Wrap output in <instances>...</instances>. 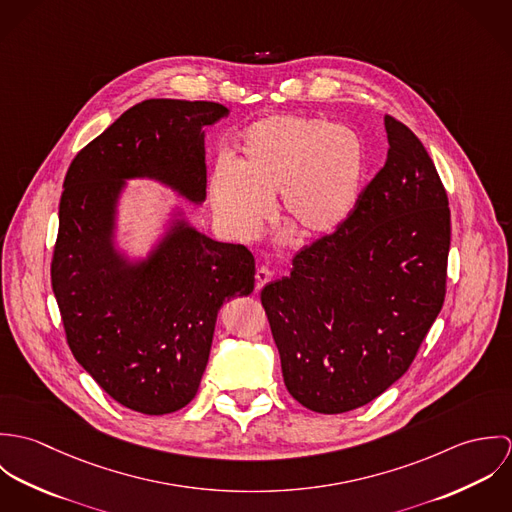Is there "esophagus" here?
<instances>
[{
  "label": "esophagus",
  "mask_w": 512,
  "mask_h": 512,
  "mask_svg": "<svg viewBox=\"0 0 512 512\" xmlns=\"http://www.w3.org/2000/svg\"><path fill=\"white\" fill-rule=\"evenodd\" d=\"M270 278H272V272L268 270V268H258L256 270V290H262L268 282H270Z\"/></svg>",
  "instance_id": "1"
}]
</instances>
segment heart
Masks as SVG:
<instances>
[{"instance_id": "1", "label": "heart", "mask_w": 512, "mask_h": 512, "mask_svg": "<svg viewBox=\"0 0 512 512\" xmlns=\"http://www.w3.org/2000/svg\"><path fill=\"white\" fill-rule=\"evenodd\" d=\"M365 167V144L355 130L274 116L246 132L232 167L215 169L209 195L220 222L236 236H254L280 195L282 224L301 238H317L351 217Z\"/></svg>"}]
</instances>
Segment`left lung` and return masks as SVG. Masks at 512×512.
I'll return each instance as SVG.
<instances>
[{"label": "left lung", "mask_w": 512, "mask_h": 512, "mask_svg": "<svg viewBox=\"0 0 512 512\" xmlns=\"http://www.w3.org/2000/svg\"><path fill=\"white\" fill-rule=\"evenodd\" d=\"M388 155L351 217L293 258L262 305L293 398L319 414L392 386L434 325L447 282L451 213L426 147L384 116Z\"/></svg>", "instance_id": "obj_1"}]
</instances>
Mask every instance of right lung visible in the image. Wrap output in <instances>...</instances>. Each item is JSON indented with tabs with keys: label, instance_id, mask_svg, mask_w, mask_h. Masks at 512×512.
<instances>
[{
	"label": "right lung",
	"instance_id": "obj_1",
	"mask_svg": "<svg viewBox=\"0 0 512 512\" xmlns=\"http://www.w3.org/2000/svg\"><path fill=\"white\" fill-rule=\"evenodd\" d=\"M228 110L151 98L82 147L67 171L51 284L74 359L122 406L161 416L187 406L209 363L222 303L254 290V256L177 220L149 260L112 246L124 179L153 177L193 203L207 197L205 128Z\"/></svg>",
	"mask_w": 512,
	"mask_h": 512
}]
</instances>
